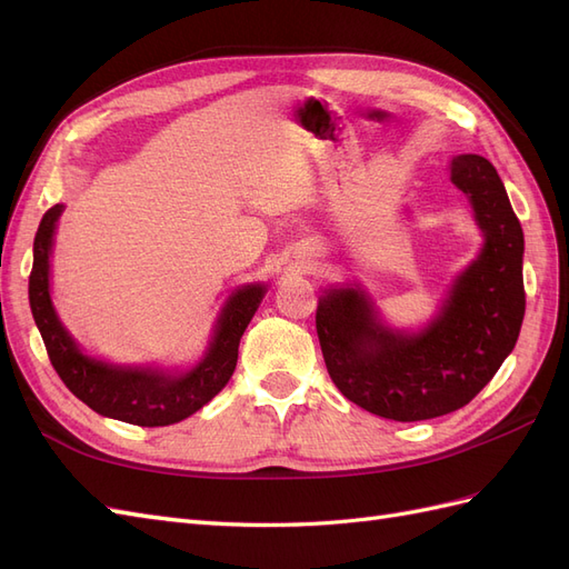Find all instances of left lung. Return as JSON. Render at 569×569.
Returning a JSON list of instances; mask_svg holds the SVG:
<instances>
[{
    "mask_svg": "<svg viewBox=\"0 0 569 569\" xmlns=\"http://www.w3.org/2000/svg\"><path fill=\"white\" fill-rule=\"evenodd\" d=\"M487 244L422 335L391 332L356 289H332L316 311L327 372L372 416L429 420L468 406L515 349L525 318V237L496 168L477 153L451 163Z\"/></svg>",
    "mask_w": 569,
    "mask_h": 569,
    "instance_id": "left-lung-1",
    "label": "left lung"
}]
</instances>
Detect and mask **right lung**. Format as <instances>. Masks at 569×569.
I'll use <instances>...</instances> for the list:
<instances>
[{"mask_svg":"<svg viewBox=\"0 0 569 569\" xmlns=\"http://www.w3.org/2000/svg\"><path fill=\"white\" fill-rule=\"evenodd\" d=\"M61 211L63 206L57 203L42 216L36 244H32V256L36 258H32L28 284L32 318L38 322L47 356L61 377V382L99 416L120 422L163 427L189 418L230 382L237 366L239 339H242L258 303H261L266 287L249 284L237 291L218 320L209 353L187 375L109 368L78 351L73 339L61 327L54 308H51L49 249Z\"/></svg>","mask_w":569,"mask_h":569,"instance_id":"right-lung-1","label":"right lung"}]
</instances>
